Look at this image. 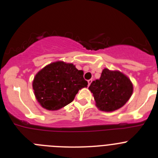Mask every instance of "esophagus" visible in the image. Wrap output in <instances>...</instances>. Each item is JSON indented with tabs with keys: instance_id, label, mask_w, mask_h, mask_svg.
Here are the masks:
<instances>
[{
	"instance_id": "obj_1",
	"label": "esophagus",
	"mask_w": 158,
	"mask_h": 158,
	"mask_svg": "<svg viewBox=\"0 0 158 158\" xmlns=\"http://www.w3.org/2000/svg\"><path fill=\"white\" fill-rule=\"evenodd\" d=\"M92 81H93V80L92 79H89V80H88V86H89L91 84V83H92Z\"/></svg>"
}]
</instances>
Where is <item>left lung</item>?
Segmentation results:
<instances>
[{
    "mask_svg": "<svg viewBox=\"0 0 158 158\" xmlns=\"http://www.w3.org/2000/svg\"><path fill=\"white\" fill-rule=\"evenodd\" d=\"M96 101V106L103 111H114L127 103L133 94L131 81L119 71L103 69L99 79L89 86Z\"/></svg>",
    "mask_w": 158,
    "mask_h": 158,
    "instance_id": "obj_1",
    "label": "left lung"
}]
</instances>
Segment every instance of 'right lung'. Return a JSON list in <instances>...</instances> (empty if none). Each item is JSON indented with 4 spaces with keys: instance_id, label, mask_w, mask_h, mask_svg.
<instances>
[{
    "instance_id": "1",
    "label": "right lung",
    "mask_w": 158,
    "mask_h": 158,
    "mask_svg": "<svg viewBox=\"0 0 158 158\" xmlns=\"http://www.w3.org/2000/svg\"><path fill=\"white\" fill-rule=\"evenodd\" d=\"M87 85L82 70L62 61L46 65L37 73L32 83L36 99L44 108L50 111L69 105L79 89Z\"/></svg>"
}]
</instances>
